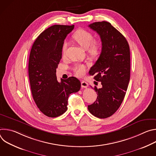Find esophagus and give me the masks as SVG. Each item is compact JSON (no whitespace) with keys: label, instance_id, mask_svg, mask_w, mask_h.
<instances>
[{"label":"esophagus","instance_id":"obj_1","mask_svg":"<svg viewBox=\"0 0 156 156\" xmlns=\"http://www.w3.org/2000/svg\"><path fill=\"white\" fill-rule=\"evenodd\" d=\"M88 86V83L84 81H81V87H84V88H86Z\"/></svg>","mask_w":156,"mask_h":156}]
</instances>
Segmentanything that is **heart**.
Wrapping results in <instances>:
<instances>
[{
    "label": "heart",
    "instance_id": "b5f03b06",
    "mask_svg": "<svg viewBox=\"0 0 156 156\" xmlns=\"http://www.w3.org/2000/svg\"><path fill=\"white\" fill-rule=\"evenodd\" d=\"M74 39L84 49H88L89 52L92 54H96L99 49V44L97 42L94 41L93 34L86 30H80L77 31L74 36ZM68 42L64 41L62 45V54L65 55L67 49ZM74 72L78 76L83 75L86 71V66L81 63H77L74 66Z\"/></svg>",
    "mask_w": 156,
    "mask_h": 156
}]
</instances>
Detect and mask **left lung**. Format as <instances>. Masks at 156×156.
<instances>
[{
    "label": "left lung",
    "instance_id": "1",
    "mask_svg": "<svg viewBox=\"0 0 156 156\" xmlns=\"http://www.w3.org/2000/svg\"><path fill=\"white\" fill-rule=\"evenodd\" d=\"M88 27L102 42L100 56L89 72L102 87H94L98 97L87 108L94 116L105 119L116 112L125 98L130 78L129 47L126 38L107 21L94 22Z\"/></svg>",
    "mask_w": 156,
    "mask_h": 156
}]
</instances>
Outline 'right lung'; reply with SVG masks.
<instances>
[{"label":"right lung","mask_w":156,"mask_h":156,"mask_svg":"<svg viewBox=\"0 0 156 156\" xmlns=\"http://www.w3.org/2000/svg\"><path fill=\"white\" fill-rule=\"evenodd\" d=\"M73 28L74 25L51 26L39 35L30 52L28 73L33 98L41 112L49 117L65 113L70 94L81 87L80 80L75 77L58 82L56 76L63 43Z\"/></svg>","instance_id":"obj_1"}]
</instances>
